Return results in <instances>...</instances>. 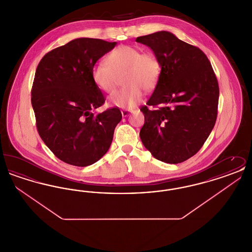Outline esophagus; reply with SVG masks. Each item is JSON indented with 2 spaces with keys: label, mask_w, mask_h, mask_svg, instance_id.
Segmentation results:
<instances>
[{
  "label": "esophagus",
  "mask_w": 252,
  "mask_h": 252,
  "mask_svg": "<svg viewBox=\"0 0 252 252\" xmlns=\"http://www.w3.org/2000/svg\"><path fill=\"white\" fill-rule=\"evenodd\" d=\"M122 116L123 117H127L130 113L132 112V110H129V109H122Z\"/></svg>",
  "instance_id": "obj_1"
}]
</instances>
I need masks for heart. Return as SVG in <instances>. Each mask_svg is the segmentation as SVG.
Here are the masks:
<instances>
[{
    "instance_id": "1",
    "label": "heart",
    "mask_w": 252,
    "mask_h": 252,
    "mask_svg": "<svg viewBox=\"0 0 252 252\" xmlns=\"http://www.w3.org/2000/svg\"><path fill=\"white\" fill-rule=\"evenodd\" d=\"M122 74L126 87L110 96L109 102L118 108H134L142 101L144 90L149 92L155 88L160 74V63L152 53L121 45L109 53L107 63L97 62L92 72L94 84L106 94L115 91Z\"/></svg>"
}]
</instances>
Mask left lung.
Returning <instances> with one entry per match:
<instances>
[{
	"instance_id": "left-lung-1",
	"label": "left lung",
	"mask_w": 252,
	"mask_h": 252,
	"mask_svg": "<svg viewBox=\"0 0 252 252\" xmlns=\"http://www.w3.org/2000/svg\"><path fill=\"white\" fill-rule=\"evenodd\" d=\"M160 63L156 88L144 106L140 137L157 159L180 163L195 155L216 125L219 87L203 52L167 31L138 36Z\"/></svg>"
}]
</instances>
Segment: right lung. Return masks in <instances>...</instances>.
Segmentation results:
<instances>
[{
	"label": "right lung",
	"instance_id": "obj_1",
	"mask_svg": "<svg viewBox=\"0 0 252 252\" xmlns=\"http://www.w3.org/2000/svg\"><path fill=\"white\" fill-rule=\"evenodd\" d=\"M116 44L75 38L50 51L37 65L31 92L36 128L55 156L68 164L85 167L99 160L122 119L118 108L94 112L105 97L93 80V68Z\"/></svg>",
	"mask_w": 252,
	"mask_h": 252
}]
</instances>
